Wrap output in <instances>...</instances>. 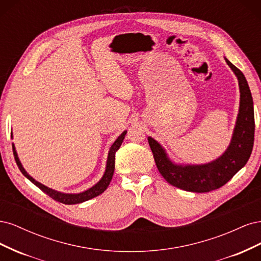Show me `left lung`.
Instances as JSON below:
<instances>
[{
  "label": "left lung",
  "instance_id": "obj_1",
  "mask_svg": "<svg viewBox=\"0 0 261 261\" xmlns=\"http://www.w3.org/2000/svg\"><path fill=\"white\" fill-rule=\"evenodd\" d=\"M227 65L238 76L241 103L240 113L232 141L226 151L216 161L203 165H175L165 154L162 147L151 137L148 138L156 168L171 185L187 192L208 193L226 184L245 164L252 151L255 137V116L252 97L246 78L241 70L226 60Z\"/></svg>",
  "mask_w": 261,
  "mask_h": 261
}]
</instances>
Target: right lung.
Segmentation results:
<instances>
[{
	"mask_svg": "<svg viewBox=\"0 0 261 261\" xmlns=\"http://www.w3.org/2000/svg\"><path fill=\"white\" fill-rule=\"evenodd\" d=\"M126 135V130L123 132L118 138L114 141V144L110 148V151H109V155H108V161H107V169L105 172V175L100 179V181L98 184L94 185L93 187L89 188L88 191H86L84 193L81 194H63L57 191H53V189L46 187L44 185H42L41 183H39L36 179H34L31 177L28 173L25 171V169L22 168V165L18 159L17 153L15 151V147L13 145V152H14V156H15V161H16V164L18 169L20 170V172L22 173L23 175H25L30 181H33V183L41 189L42 192H44L46 195H49L52 199L57 200L59 202H62L64 204H75V203H81L84 201H87L89 199L94 198V197L99 196L100 194L103 193L106 189L108 188L110 181L112 179L113 176V173H114V167H115V152L118 150V148L121 147L122 143H123V139Z\"/></svg>",
	"mask_w": 261,
	"mask_h": 261,
	"instance_id": "obj_1",
	"label": "right lung"
}]
</instances>
